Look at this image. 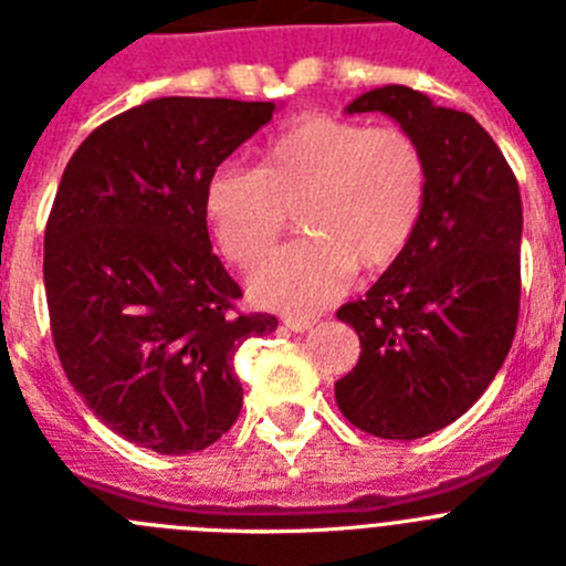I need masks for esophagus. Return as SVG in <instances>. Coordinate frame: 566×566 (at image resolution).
<instances>
[{
	"label": "esophagus",
	"mask_w": 566,
	"mask_h": 566,
	"mask_svg": "<svg viewBox=\"0 0 566 566\" xmlns=\"http://www.w3.org/2000/svg\"><path fill=\"white\" fill-rule=\"evenodd\" d=\"M284 327H287L290 333H307V329L315 327V318H302V315H287V318H284Z\"/></svg>",
	"instance_id": "34e87169"
}]
</instances>
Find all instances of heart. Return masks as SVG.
I'll return each instance as SVG.
<instances>
[{"instance_id":"heart-1","label":"heart","mask_w":566,"mask_h":566,"mask_svg":"<svg viewBox=\"0 0 566 566\" xmlns=\"http://www.w3.org/2000/svg\"><path fill=\"white\" fill-rule=\"evenodd\" d=\"M426 191V157L403 129L304 115L264 144L253 171H213L202 206L237 268L271 251L293 213L304 237L259 264L248 287L262 307L310 315L344 293L355 268L378 273L403 256Z\"/></svg>"}]
</instances>
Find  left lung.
Segmentation results:
<instances>
[{"mask_svg":"<svg viewBox=\"0 0 566 566\" xmlns=\"http://www.w3.org/2000/svg\"><path fill=\"white\" fill-rule=\"evenodd\" d=\"M384 112L415 137L429 191L411 245L338 318L360 358L335 384L346 420L417 440L465 415L511 353L518 321L522 197L505 155L468 112L386 84L346 106Z\"/></svg>","mask_w":566,"mask_h":566,"instance_id":"1","label":"left lung"}]
</instances>
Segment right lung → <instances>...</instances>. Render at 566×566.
<instances>
[{"mask_svg": "<svg viewBox=\"0 0 566 566\" xmlns=\"http://www.w3.org/2000/svg\"><path fill=\"white\" fill-rule=\"evenodd\" d=\"M273 101L155 98L90 132L44 231L55 353L104 426L157 454L220 440L242 409L233 355L271 335L237 313L208 239V177L273 118Z\"/></svg>", "mask_w": 566, "mask_h": 566, "instance_id": "right-lung-1", "label": "right lung"}]
</instances>
